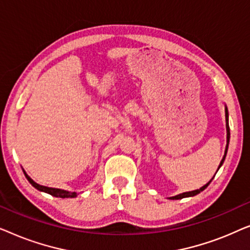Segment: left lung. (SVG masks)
Listing matches in <instances>:
<instances>
[{"instance_id":"obj_1","label":"left lung","mask_w":250,"mask_h":250,"mask_svg":"<svg viewBox=\"0 0 250 250\" xmlns=\"http://www.w3.org/2000/svg\"><path fill=\"white\" fill-rule=\"evenodd\" d=\"M224 108H225V125H227V146H225V151H224V156H223V158H222V160H221V163H220V165H218V168H217V170L221 168V166L223 165V163H224V160H225V157H227V153H228V148H229V142H230V126H229V111H228V107L227 105H224ZM217 170H216V173H217ZM215 175H216V174H215ZM214 175V176H215ZM214 179V177H213ZM211 179V180H213ZM211 180L209 181V182L208 183H206L205 184L204 187H201L200 189H197V190H193V191H189V192H183V193H180V194H177V196H174V197H169V199H175V200H177V199H183V198H188V197H193V196H196V194H198V193H200L201 191H204L205 189H206V188L209 186V183L211 182Z\"/></svg>"}]
</instances>
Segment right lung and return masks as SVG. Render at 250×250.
Here are the masks:
<instances>
[{
    "instance_id": "right-lung-1",
    "label": "right lung",
    "mask_w": 250,
    "mask_h": 250,
    "mask_svg": "<svg viewBox=\"0 0 250 250\" xmlns=\"http://www.w3.org/2000/svg\"><path fill=\"white\" fill-rule=\"evenodd\" d=\"M23 174H25L26 179L29 181V183L32 184V186L35 188V189L42 191V192L49 193V194H51V196L57 197V198H75V197H77V192H71V191H67V190H62V189H57V188H49V187L41 186V184L36 183L35 181H33L32 179H30V177L28 176V174H27L25 170H23Z\"/></svg>"
}]
</instances>
